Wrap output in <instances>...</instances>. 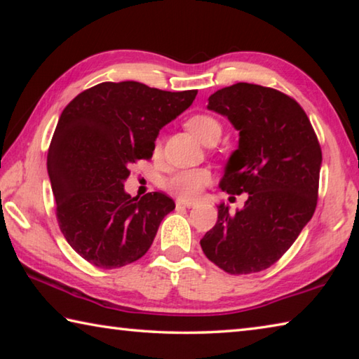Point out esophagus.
Listing matches in <instances>:
<instances>
[{
	"mask_svg": "<svg viewBox=\"0 0 359 359\" xmlns=\"http://www.w3.org/2000/svg\"><path fill=\"white\" fill-rule=\"evenodd\" d=\"M175 204H177V208H193L194 205L193 201H187V199H177Z\"/></svg>",
	"mask_w": 359,
	"mask_h": 359,
	"instance_id": "34e87169",
	"label": "esophagus"
}]
</instances>
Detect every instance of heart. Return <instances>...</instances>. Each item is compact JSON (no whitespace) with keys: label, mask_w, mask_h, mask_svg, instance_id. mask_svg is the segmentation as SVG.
<instances>
[{"label":"heart","mask_w":359,"mask_h":359,"mask_svg":"<svg viewBox=\"0 0 359 359\" xmlns=\"http://www.w3.org/2000/svg\"><path fill=\"white\" fill-rule=\"evenodd\" d=\"M187 130L203 144H217L222 137L223 126L220 120L210 114H194L185 121ZM212 182V174L209 169H182V171L169 175L165 182V188L179 196L180 199H193L201 193Z\"/></svg>","instance_id":"heart-1"}]
</instances>
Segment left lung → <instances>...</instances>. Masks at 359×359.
<instances>
[{
	"label": "left lung",
	"mask_w": 359,
	"mask_h": 359,
	"mask_svg": "<svg viewBox=\"0 0 359 359\" xmlns=\"http://www.w3.org/2000/svg\"><path fill=\"white\" fill-rule=\"evenodd\" d=\"M208 107L226 115L241 136L222 190L248 199L234 214L218 205L201 248L228 274H253L277 263L312 218L321 147L299 102L276 88L239 82L210 95Z\"/></svg>",
	"instance_id": "8db88e82"
}]
</instances>
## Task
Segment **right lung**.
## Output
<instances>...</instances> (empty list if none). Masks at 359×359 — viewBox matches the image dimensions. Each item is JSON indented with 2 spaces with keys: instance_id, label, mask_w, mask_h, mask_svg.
I'll return each instance as SVG.
<instances>
[{
  "instance_id": "1",
  "label": "right lung",
  "mask_w": 359,
  "mask_h": 359,
  "mask_svg": "<svg viewBox=\"0 0 359 359\" xmlns=\"http://www.w3.org/2000/svg\"><path fill=\"white\" fill-rule=\"evenodd\" d=\"M198 90L165 92L139 82H102L63 109L47 154L65 239L102 269L135 263L175 204L165 193L131 198L130 166L154 155L158 133L191 106Z\"/></svg>"
}]
</instances>
